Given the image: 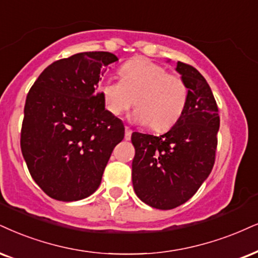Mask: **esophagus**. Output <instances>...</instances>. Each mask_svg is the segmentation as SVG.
I'll use <instances>...</instances> for the list:
<instances>
[{"label":"esophagus","mask_w":258,"mask_h":258,"mask_svg":"<svg viewBox=\"0 0 258 258\" xmlns=\"http://www.w3.org/2000/svg\"><path fill=\"white\" fill-rule=\"evenodd\" d=\"M132 130H130L128 126H125V134H124V139L126 140V141H129L130 139H132Z\"/></svg>","instance_id":"1"}]
</instances>
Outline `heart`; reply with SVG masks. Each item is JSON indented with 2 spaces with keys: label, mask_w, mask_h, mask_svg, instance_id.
<instances>
[{
  "label": "heart",
  "mask_w": 258,
  "mask_h": 258,
  "mask_svg": "<svg viewBox=\"0 0 258 258\" xmlns=\"http://www.w3.org/2000/svg\"><path fill=\"white\" fill-rule=\"evenodd\" d=\"M119 80H106L100 93L106 110L120 116L134 103L136 122L154 132L173 126L183 116L189 87L179 74L167 73L164 66L148 58H134L120 67Z\"/></svg>",
  "instance_id": "obj_1"
}]
</instances>
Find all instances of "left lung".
<instances>
[{
	"label": "left lung",
	"mask_w": 258,
	"mask_h": 258,
	"mask_svg": "<svg viewBox=\"0 0 258 258\" xmlns=\"http://www.w3.org/2000/svg\"><path fill=\"white\" fill-rule=\"evenodd\" d=\"M189 87L180 119L160 136L133 133V185L142 202L173 209L191 199L214 166L220 117L206 79L192 66L177 62Z\"/></svg>",
	"instance_id": "left-lung-1"
}]
</instances>
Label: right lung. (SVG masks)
Instances as JSON below:
<instances>
[{
    "label": "right lung",
    "mask_w": 258,
    "mask_h": 258,
    "mask_svg": "<svg viewBox=\"0 0 258 258\" xmlns=\"http://www.w3.org/2000/svg\"><path fill=\"white\" fill-rule=\"evenodd\" d=\"M116 61L106 51L58 59L28 92L21 152L34 182L51 199L72 202L92 195L124 138L122 120L105 110L97 92L104 68Z\"/></svg>",
    "instance_id": "add662e5"
}]
</instances>
